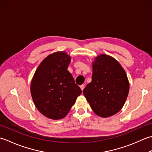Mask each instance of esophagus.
Instances as JSON below:
<instances>
[{
    "mask_svg": "<svg viewBox=\"0 0 152 152\" xmlns=\"http://www.w3.org/2000/svg\"><path fill=\"white\" fill-rule=\"evenodd\" d=\"M80 89L82 90V91H83V90H84V88H85V85H80Z\"/></svg>",
    "mask_w": 152,
    "mask_h": 152,
    "instance_id": "obj_1",
    "label": "esophagus"
}]
</instances>
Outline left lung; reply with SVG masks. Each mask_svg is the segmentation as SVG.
I'll return each instance as SVG.
<instances>
[{"label":"left lung","instance_id":"8db88e82","mask_svg":"<svg viewBox=\"0 0 152 152\" xmlns=\"http://www.w3.org/2000/svg\"><path fill=\"white\" fill-rule=\"evenodd\" d=\"M129 91V83L122 66L115 58L100 54L92 64V81L83 94L98 116L108 117L121 110Z\"/></svg>","mask_w":152,"mask_h":152}]
</instances>
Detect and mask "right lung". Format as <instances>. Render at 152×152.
<instances>
[{
    "instance_id": "right-lung-1",
    "label": "right lung",
    "mask_w": 152,
    "mask_h": 152,
    "mask_svg": "<svg viewBox=\"0 0 152 152\" xmlns=\"http://www.w3.org/2000/svg\"><path fill=\"white\" fill-rule=\"evenodd\" d=\"M70 61L66 52H54L42 61L34 74L31 84L33 102L49 119L66 117L82 92L67 70Z\"/></svg>"
}]
</instances>
